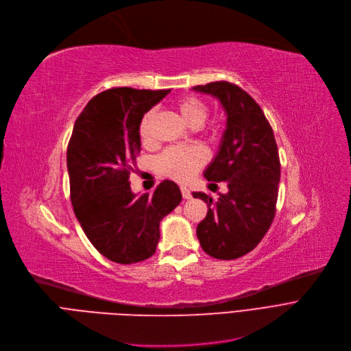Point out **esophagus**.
I'll use <instances>...</instances> for the list:
<instances>
[{"mask_svg":"<svg viewBox=\"0 0 351 351\" xmlns=\"http://www.w3.org/2000/svg\"><path fill=\"white\" fill-rule=\"evenodd\" d=\"M181 194L184 199H190L191 198V191L187 187H181Z\"/></svg>","mask_w":351,"mask_h":351,"instance_id":"34e87169","label":"esophagus"}]
</instances>
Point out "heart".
I'll return each mask as SVG.
<instances>
[{
  "label": "heart",
  "instance_id": "heart-1",
  "mask_svg": "<svg viewBox=\"0 0 351 351\" xmlns=\"http://www.w3.org/2000/svg\"><path fill=\"white\" fill-rule=\"evenodd\" d=\"M176 108L186 124L190 127L198 128L202 125L207 115L208 107L202 99L187 95L180 98ZM153 120V112H147L140 124V136L144 141L149 138V124ZM207 161V154L203 148L189 145V147H171L167 148L165 152L157 158V170L160 174L173 178L178 182H187L190 181L197 171Z\"/></svg>",
  "mask_w": 351,
  "mask_h": 351
}]
</instances>
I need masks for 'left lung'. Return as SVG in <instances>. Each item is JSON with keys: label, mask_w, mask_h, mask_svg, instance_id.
I'll use <instances>...</instances> for the list:
<instances>
[{"label": "left lung", "mask_w": 351, "mask_h": 351, "mask_svg": "<svg viewBox=\"0 0 351 351\" xmlns=\"http://www.w3.org/2000/svg\"><path fill=\"white\" fill-rule=\"evenodd\" d=\"M193 91L219 99L227 117L204 177L210 182L226 181L228 191L217 202L206 193H193L208 206L206 219L197 226V237L208 256L234 260L252 252L273 223L280 182L278 148L260 106L240 87L215 81Z\"/></svg>", "instance_id": "8db88e82"}]
</instances>
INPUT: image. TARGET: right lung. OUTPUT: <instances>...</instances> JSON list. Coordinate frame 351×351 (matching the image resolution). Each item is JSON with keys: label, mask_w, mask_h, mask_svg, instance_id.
Wrapping results in <instances>:
<instances>
[{"label": "right lung", "mask_w": 351, "mask_h": 351, "mask_svg": "<svg viewBox=\"0 0 351 351\" xmlns=\"http://www.w3.org/2000/svg\"><path fill=\"white\" fill-rule=\"evenodd\" d=\"M170 90H107L78 115L66 148L71 203L91 244L114 263L132 264L156 253L160 221L181 202L174 181L153 194H134L128 165L140 154V124Z\"/></svg>", "instance_id": "1"}]
</instances>
